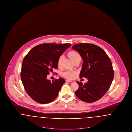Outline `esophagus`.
<instances>
[{
	"label": "esophagus",
	"mask_w": 132,
	"mask_h": 132,
	"mask_svg": "<svg viewBox=\"0 0 132 132\" xmlns=\"http://www.w3.org/2000/svg\"><path fill=\"white\" fill-rule=\"evenodd\" d=\"M66 81L67 82H73L72 80H66Z\"/></svg>",
	"instance_id": "obj_1"
}]
</instances>
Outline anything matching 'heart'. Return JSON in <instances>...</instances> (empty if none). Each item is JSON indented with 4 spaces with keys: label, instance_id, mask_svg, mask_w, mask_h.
Returning <instances> with one entry per match:
<instances>
[{
    "label": "heart",
    "instance_id": "1",
    "mask_svg": "<svg viewBox=\"0 0 132 132\" xmlns=\"http://www.w3.org/2000/svg\"><path fill=\"white\" fill-rule=\"evenodd\" d=\"M68 56L70 58V59L73 62L77 59H81V57L80 55V54L78 52L75 51H71L69 52L68 53ZM62 59H63L62 56H60L59 57L58 61H57V65L58 67L60 66ZM75 73L76 72H75L68 71H66V72H65L63 73L62 76L66 78L72 79L73 78L74 75L75 74Z\"/></svg>",
    "mask_w": 132,
    "mask_h": 132
}]
</instances>
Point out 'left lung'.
Instances as JSON below:
<instances>
[{"mask_svg":"<svg viewBox=\"0 0 132 132\" xmlns=\"http://www.w3.org/2000/svg\"><path fill=\"white\" fill-rule=\"evenodd\" d=\"M72 49L77 51L83 60L80 77L87 78L83 84L77 82L79 88L76 96L86 102L98 101L105 94L110 88L114 78L111 61L104 50L92 44H78Z\"/></svg>","mask_w":132,"mask_h":132,"instance_id":"obj_1","label":"left lung"}]
</instances>
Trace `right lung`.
Returning a JSON list of instances; mask_svg holds the SVG:
<instances>
[{"instance_id":"right-lung-1","label":"right lung","mask_w":132,"mask_h":132,"mask_svg":"<svg viewBox=\"0 0 132 132\" xmlns=\"http://www.w3.org/2000/svg\"><path fill=\"white\" fill-rule=\"evenodd\" d=\"M70 44H44L32 48L24 57L21 72V80L27 93L39 103L46 104L58 95L65 80L50 82L47 76L58 67L59 57Z\"/></svg>"}]
</instances>
